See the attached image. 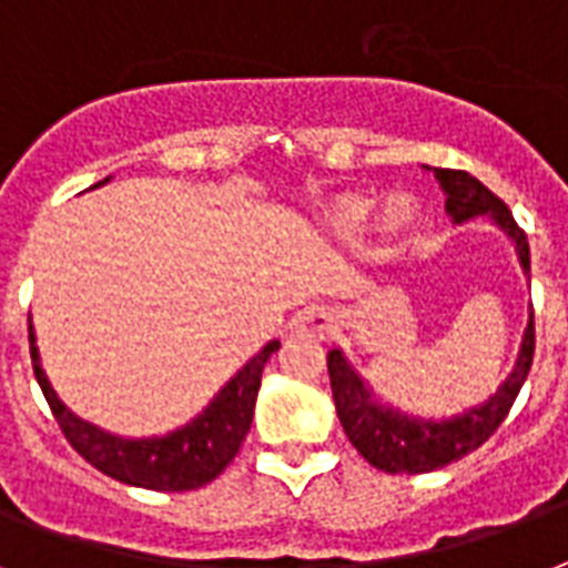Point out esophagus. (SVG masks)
<instances>
[{"label": "esophagus", "mask_w": 568, "mask_h": 568, "mask_svg": "<svg viewBox=\"0 0 568 568\" xmlns=\"http://www.w3.org/2000/svg\"><path fill=\"white\" fill-rule=\"evenodd\" d=\"M294 327L324 336V333H331L336 327V313H333L331 306H324V303H313V306H306V310L297 313Z\"/></svg>", "instance_id": "1"}]
</instances>
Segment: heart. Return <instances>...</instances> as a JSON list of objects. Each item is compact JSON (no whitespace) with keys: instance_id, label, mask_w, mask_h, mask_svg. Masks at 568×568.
I'll return each instance as SVG.
<instances>
[{"instance_id":"obj_1","label":"heart","mask_w":568,"mask_h":568,"mask_svg":"<svg viewBox=\"0 0 568 568\" xmlns=\"http://www.w3.org/2000/svg\"><path fill=\"white\" fill-rule=\"evenodd\" d=\"M410 216H414V207H410L408 199H389L384 205V214H381V223H384L387 232H399V229L408 226ZM333 226L345 241L363 237V232L369 226V202H361V199L342 202L336 207V214H333Z\"/></svg>"}]
</instances>
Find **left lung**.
<instances>
[{
    "label": "left lung",
    "mask_w": 568,
    "mask_h": 568,
    "mask_svg": "<svg viewBox=\"0 0 568 568\" xmlns=\"http://www.w3.org/2000/svg\"><path fill=\"white\" fill-rule=\"evenodd\" d=\"M435 179L447 193V211L456 223H465L470 216H491L515 241L521 267L530 271V244H527L525 229L515 223L513 211L506 207L504 199H497L483 181H476L465 169H435ZM534 352L536 331L534 318H530L518 363H515L513 375L504 381V387L497 389L486 405L470 408L462 417L440 419V423L405 417L399 410L375 402L372 389L363 384L361 375L345 363L342 352L336 348L327 354V372H331L336 414H339L342 428L354 449L384 474H428V470L447 467L449 462H458L467 453H474L495 435L525 387L527 372L534 366Z\"/></svg>",
    "instance_id": "1"
}]
</instances>
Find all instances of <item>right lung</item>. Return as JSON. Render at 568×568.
<instances>
[{"label": "right lung", "instance_id": "right-lung-1", "mask_svg": "<svg viewBox=\"0 0 568 568\" xmlns=\"http://www.w3.org/2000/svg\"><path fill=\"white\" fill-rule=\"evenodd\" d=\"M276 348H280V342H267L265 348L216 393L214 402L184 428H175L163 438L128 440L119 435H106L103 428L73 417L71 410L64 408L43 375L38 348H34L32 324H29L34 378L41 384L43 399L53 410L68 444L101 474L119 479L124 486L151 488V491H193V488L207 486L211 479L226 470L250 432L262 369Z\"/></svg>", "mask_w": 568, "mask_h": 568}]
</instances>
